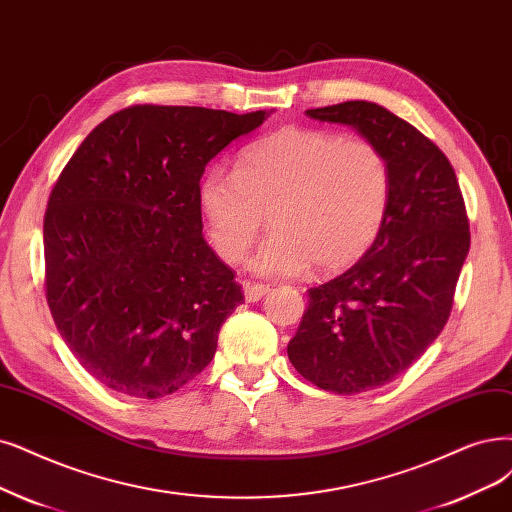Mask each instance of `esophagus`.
Wrapping results in <instances>:
<instances>
[{"mask_svg": "<svg viewBox=\"0 0 512 512\" xmlns=\"http://www.w3.org/2000/svg\"><path fill=\"white\" fill-rule=\"evenodd\" d=\"M266 293H270L268 285H259V282H246V285H244V299L246 301H259Z\"/></svg>", "mask_w": 512, "mask_h": 512, "instance_id": "obj_1", "label": "esophagus"}]
</instances>
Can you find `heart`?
I'll use <instances>...</instances> for the list:
<instances>
[{"mask_svg": "<svg viewBox=\"0 0 512 512\" xmlns=\"http://www.w3.org/2000/svg\"><path fill=\"white\" fill-rule=\"evenodd\" d=\"M390 192V166L375 143L289 126L246 147L234 173L208 170L198 200L225 261L246 255L268 215L272 232L251 268L297 276L312 263L329 274L361 259L382 232Z\"/></svg>", "mask_w": 512, "mask_h": 512, "instance_id": "1", "label": "heart"}]
</instances>
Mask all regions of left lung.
Returning a JSON list of instances; mask_svg holds the SVG:
<instances>
[{"instance_id":"1","label":"left lung","mask_w":512,"mask_h":512,"mask_svg":"<svg viewBox=\"0 0 512 512\" xmlns=\"http://www.w3.org/2000/svg\"><path fill=\"white\" fill-rule=\"evenodd\" d=\"M306 113L356 128L390 166L380 236L348 272L308 291L287 346L308 382L358 394L396 380L443 331L470 249L466 206L443 151L386 107L346 101Z\"/></svg>"}]
</instances>
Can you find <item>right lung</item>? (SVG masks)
<instances>
[{"instance_id": "obj_1", "label": "right lung", "mask_w": 512, "mask_h": 512, "mask_svg": "<svg viewBox=\"0 0 512 512\" xmlns=\"http://www.w3.org/2000/svg\"><path fill=\"white\" fill-rule=\"evenodd\" d=\"M270 111L135 105L75 149L44 217L46 299L105 388L160 399L213 361L244 293L202 236L206 164Z\"/></svg>"}]
</instances>
